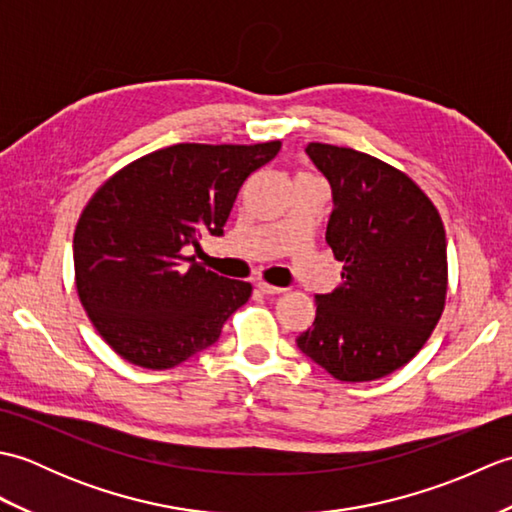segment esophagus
I'll use <instances>...</instances> for the list:
<instances>
[{
    "label": "esophagus",
    "instance_id": "esophagus-1",
    "mask_svg": "<svg viewBox=\"0 0 512 512\" xmlns=\"http://www.w3.org/2000/svg\"><path fill=\"white\" fill-rule=\"evenodd\" d=\"M257 288L262 290L264 295H270V297H273V295H281V292H284V288H279V286H270V284H266V281H259Z\"/></svg>",
    "mask_w": 512,
    "mask_h": 512
}]
</instances>
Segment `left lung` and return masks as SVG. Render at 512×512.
<instances>
[{"mask_svg": "<svg viewBox=\"0 0 512 512\" xmlns=\"http://www.w3.org/2000/svg\"><path fill=\"white\" fill-rule=\"evenodd\" d=\"M332 187L325 231L343 284L317 295L299 350L343 383H367L407 365L447 301V235L440 213L407 173L350 147L310 143Z\"/></svg>", "mask_w": 512, "mask_h": 512, "instance_id": "8db88e82", "label": "left lung"}]
</instances>
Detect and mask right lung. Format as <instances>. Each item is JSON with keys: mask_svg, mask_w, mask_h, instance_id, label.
Listing matches in <instances>:
<instances>
[{"mask_svg": "<svg viewBox=\"0 0 512 512\" xmlns=\"http://www.w3.org/2000/svg\"><path fill=\"white\" fill-rule=\"evenodd\" d=\"M279 147L171 145L129 162L85 204L74 231L76 292L118 356L169 369L220 339L253 286L206 270L184 250L224 235L244 180Z\"/></svg>", "mask_w": 512, "mask_h": 512, "instance_id": "add662e5", "label": "right lung"}]
</instances>
